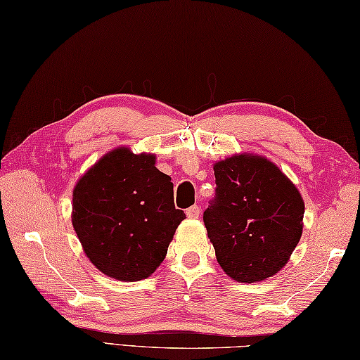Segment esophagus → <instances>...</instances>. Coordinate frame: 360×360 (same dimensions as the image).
<instances>
[{"label": "esophagus", "instance_id": "esophagus-1", "mask_svg": "<svg viewBox=\"0 0 360 360\" xmlns=\"http://www.w3.org/2000/svg\"><path fill=\"white\" fill-rule=\"evenodd\" d=\"M199 213H200V210H199V207H198V205L190 207V208H187V210H186V214L188 216L190 219H196V218H199Z\"/></svg>", "mask_w": 360, "mask_h": 360}]
</instances>
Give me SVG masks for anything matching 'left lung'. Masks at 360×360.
Returning a JSON list of instances; mask_svg holds the SVG:
<instances>
[{
  "instance_id": "left-lung-1",
  "label": "left lung",
  "mask_w": 360,
  "mask_h": 360,
  "mask_svg": "<svg viewBox=\"0 0 360 360\" xmlns=\"http://www.w3.org/2000/svg\"><path fill=\"white\" fill-rule=\"evenodd\" d=\"M213 170L216 196L204 212V224L216 259L236 282L271 278L302 236V196L264 156L233 155Z\"/></svg>"
}]
</instances>
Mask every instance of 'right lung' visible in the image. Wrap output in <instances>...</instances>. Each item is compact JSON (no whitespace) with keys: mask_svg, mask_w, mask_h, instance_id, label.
<instances>
[{"mask_svg":"<svg viewBox=\"0 0 360 360\" xmlns=\"http://www.w3.org/2000/svg\"><path fill=\"white\" fill-rule=\"evenodd\" d=\"M152 153L118 147L73 188L72 224L99 271L124 282L146 279L161 265L186 213L174 208L173 182Z\"/></svg>","mask_w":360,"mask_h":360,"instance_id":"right-lung-1","label":"right lung"}]
</instances>
